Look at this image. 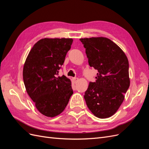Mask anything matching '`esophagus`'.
<instances>
[{"mask_svg": "<svg viewBox=\"0 0 149 149\" xmlns=\"http://www.w3.org/2000/svg\"><path fill=\"white\" fill-rule=\"evenodd\" d=\"M78 79V78H73V83H76V82H77Z\"/></svg>", "mask_w": 149, "mask_h": 149, "instance_id": "esophagus-1", "label": "esophagus"}]
</instances>
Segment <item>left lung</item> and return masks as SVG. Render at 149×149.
I'll return each mask as SVG.
<instances>
[{
	"label": "left lung",
	"instance_id": "obj_1",
	"mask_svg": "<svg viewBox=\"0 0 149 149\" xmlns=\"http://www.w3.org/2000/svg\"><path fill=\"white\" fill-rule=\"evenodd\" d=\"M89 65L98 71L89 82L84 98L89 109L99 118H109L118 111L130 86L129 61L124 52L104 37L81 38Z\"/></svg>",
	"mask_w": 149,
	"mask_h": 149
}]
</instances>
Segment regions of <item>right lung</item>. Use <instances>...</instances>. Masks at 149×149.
I'll list each match as a JSON object with an SVG mask.
<instances>
[{
    "mask_svg": "<svg viewBox=\"0 0 149 149\" xmlns=\"http://www.w3.org/2000/svg\"><path fill=\"white\" fill-rule=\"evenodd\" d=\"M71 38H43L29 52L23 70L28 94L43 115L53 118L64 111L73 93L70 79L58 76Z\"/></svg>",
    "mask_w": 149,
    "mask_h": 149,
    "instance_id": "add662e5",
    "label": "right lung"
}]
</instances>
